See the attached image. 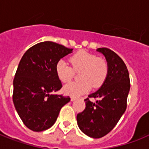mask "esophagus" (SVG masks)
I'll return each mask as SVG.
<instances>
[{
    "label": "esophagus",
    "instance_id": "obj_1",
    "mask_svg": "<svg viewBox=\"0 0 149 149\" xmlns=\"http://www.w3.org/2000/svg\"><path fill=\"white\" fill-rule=\"evenodd\" d=\"M76 100H77V98L76 97H71V101H75Z\"/></svg>",
    "mask_w": 149,
    "mask_h": 149
}]
</instances>
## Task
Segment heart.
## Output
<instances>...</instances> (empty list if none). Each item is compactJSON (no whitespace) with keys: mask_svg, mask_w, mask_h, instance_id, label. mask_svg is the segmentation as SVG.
Segmentation results:
<instances>
[{"mask_svg":"<svg viewBox=\"0 0 149 149\" xmlns=\"http://www.w3.org/2000/svg\"><path fill=\"white\" fill-rule=\"evenodd\" d=\"M72 65L70 67L64 60H59L56 64V72L63 83H69L72 79L75 72H79V82H73L64 86V92L67 95L79 97L94 88L101 86L108 74V65L104 59L98 58L86 51H79L70 58Z\"/></svg>","mask_w":149,"mask_h":149,"instance_id":"obj_1","label":"heart"}]
</instances>
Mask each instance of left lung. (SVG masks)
Returning a JSON list of instances; mask_svg holds the SVG:
<instances>
[{
    "instance_id": "obj_1",
    "label": "left lung",
    "mask_w": 149,
    "mask_h": 149,
    "mask_svg": "<svg viewBox=\"0 0 149 149\" xmlns=\"http://www.w3.org/2000/svg\"><path fill=\"white\" fill-rule=\"evenodd\" d=\"M97 51L105 56L108 74L99 90L88 96L97 100H84L86 108L77 116L79 129L93 139L104 137L115 127L126 111L130 91L129 73L124 61L107 48Z\"/></svg>"
}]
</instances>
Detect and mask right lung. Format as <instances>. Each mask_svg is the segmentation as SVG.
Here are the masks:
<instances>
[{"label":"right lung","instance_id":"1","mask_svg":"<svg viewBox=\"0 0 149 149\" xmlns=\"http://www.w3.org/2000/svg\"><path fill=\"white\" fill-rule=\"evenodd\" d=\"M71 52L72 49L43 42L27 50L20 61L13 81V102L24 125L33 132L51 127L70 101V97L54 93L62 88L56 64Z\"/></svg>","mask_w":149,"mask_h":149}]
</instances>
